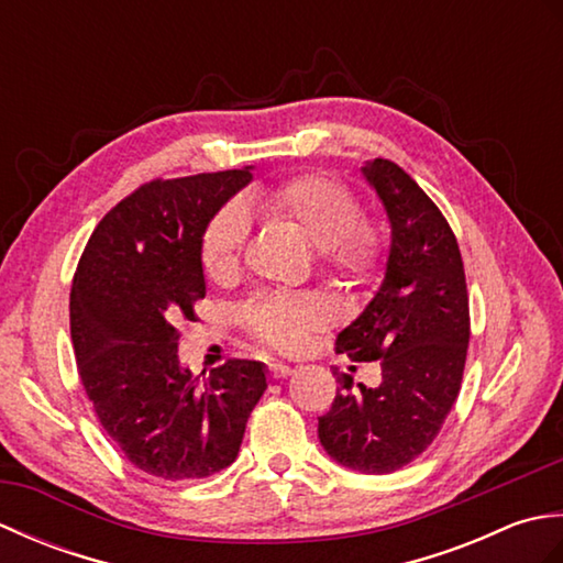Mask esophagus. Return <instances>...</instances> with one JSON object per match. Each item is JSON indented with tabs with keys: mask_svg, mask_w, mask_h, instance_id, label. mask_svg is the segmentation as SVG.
<instances>
[{
	"mask_svg": "<svg viewBox=\"0 0 563 563\" xmlns=\"http://www.w3.org/2000/svg\"><path fill=\"white\" fill-rule=\"evenodd\" d=\"M292 375V367L290 365H280V363H271L268 365V377L271 379H283V377H290Z\"/></svg>",
	"mask_w": 563,
	"mask_h": 563,
	"instance_id": "1",
	"label": "esophagus"
}]
</instances>
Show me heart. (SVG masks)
Instances as JSON below:
<instances>
[{"label": "heart", "mask_w": 563, "mask_h": 563, "mask_svg": "<svg viewBox=\"0 0 563 563\" xmlns=\"http://www.w3.org/2000/svg\"><path fill=\"white\" fill-rule=\"evenodd\" d=\"M263 202L280 220L297 227L319 249L324 273L345 285H367L385 261L382 236L363 222V208L349 188L324 174H302L263 194ZM249 239V214L230 202L208 222L200 242V263L212 283H227L242 268ZM251 336L278 351H295L317 329L333 321L321 295L268 292L239 307Z\"/></svg>", "instance_id": "b5f03b06"}]
</instances>
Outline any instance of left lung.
I'll return each mask as SVG.
<instances>
[{
  "mask_svg": "<svg viewBox=\"0 0 563 563\" xmlns=\"http://www.w3.org/2000/svg\"><path fill=\"white\" fill-rule=\"evenodd\" d=\"M363 174L391 222L382 288L336 339L353 363L379 361L382 385L339 382L319 440L339 464L389 474L413 462L440 433L457 399L470 349L464 263L445 214L399 164L375 159Z\"/></svg>",
  "mask_w": 563,
  "mask_h": 563,
  "instance_id": "1",
  "label": "left lung"
}]
</instances>
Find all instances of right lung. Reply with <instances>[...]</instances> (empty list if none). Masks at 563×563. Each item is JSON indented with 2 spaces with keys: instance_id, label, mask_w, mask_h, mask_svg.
I'll use <instances>...</instances> for the list:
<instances>
[{
  "instance_id": "1",
  "label": "right lung",
  "mask_w": 563,
  "mask_h": 563,
  "mask_svg": "<svg viewBox=\"0 0 563 563\" xmlns=\"http://www.w3.org/2000/svg\"><path fill=\"white\" fill-rule=\"evenodd\" d=\"M251 172L142 184L97 224L69 292L79 379L106 433L137 470L202 479L236 460L266 391L256 361H227L198 379L178 363L181 319L206 297L200 242Z\"/></svg>"
}]
</instances>
